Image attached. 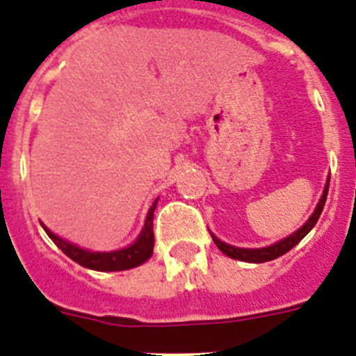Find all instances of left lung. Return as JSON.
Returning <instances> with one entry per match:
<instances>
[{
  "label": "left lung",
  "mask_w": 356,
  "mask_h": 356,
  "mask_svg": "<svg viewBox=\"0 0 356 356\" xmlns=\"http://www.w3.org/2000/svg\"><path fill=\"white\" fill-rule=\"evenodd\" d=\"M327 189H330V178H327L323 196H321V200H318V203H317V207H315L314 214L309 216V220L306 221V223L302 225V227H300L299 230H296V232H293V234H290L288 238L281 239V241H277V243H273V245H270V247H265V248H239V247H232V245H227V243H223V241H221V239L216 238L214 234L211 232L212 241L216 243V247L220 248V250L223 252L225 256L232 257V259L247 261V263H266V261L277 259V257H281L282 254H286L288 250H291V248L296 247L297 243H299L300 239L305 238V236L309 232V230L314 229L315 223H317V220H318V216H321V212H323L324 203H326Z\"/></svg>",
  "instance_id": "1"
}]
</instances>
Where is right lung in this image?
<instances>
[{"mask_svg": "<svg viewBox=\"0 0 356 356\" xmlns=\"http://www.w3.org/2000/svg\"><path fill=\"white\" fill-rule=\"evenodd\" d=\"M158 198L154 200V203L149 209L147 216H145L144 229H142L140 236L136 238V241L133 245L126 248H120V250L113 252H91L86 248H81L74 243H68L66 239L59 238L56 234L51 232L50 229H47L42 225L44 232L48 234V238L56 243L60 250L65 252L70 259H74L75 263H79L84 268L97 270V272H118V270H129L135 268V266L142 265L149 257L153 256V247H154V234H153V216L154 209H156Z\"/></svg>", "mask_w": 356, "mask_h": 356, "instance_id": "obj_1", "label": "right lung"}]
</instances>
